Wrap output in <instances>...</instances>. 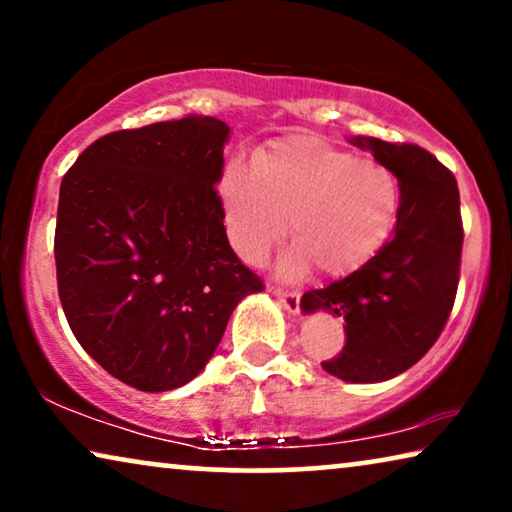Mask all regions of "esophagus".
<instances>
[{
    "label": "esophagus",
    "mask_w": 512,
    "mask_h": 512,
    "mask_svg": "<svg viewBox=\"0 0 512 512\" xmlns=\"http://www.w3.org/2000/svg\"><path fill=\"white\" fill-rule=\"evenodd\" d=\"M270 293L279 300V303H282V307L289 314L300 312V293L298 291H284V289H277V286H270Z\"/></svg>",
    "instance_id": "esophagus-1"
}]
</instances>
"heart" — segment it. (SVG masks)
<instances>
[{
    "instance_id": "heart-1",
    "label": "heart",
    "mask_w": 512,
    "mask_h": 512,
    "mask_svg": "<svg viewBox=\"0 0 512 512\" xmlns=\"http://www.w3.org/2000/svg\"><path fill=\"white\" fill-rule=\"evenodd\" d=\"M228 240L237 256L261 265L289 228L296 247L282 272L310 265L347 277L373 261L394 235L401 184L391 167L359 158L319 135L270 142L254 165L230 160L216 181Z\"/></svg>"
}]
</instances>
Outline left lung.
<instances>
[{
  "mask_svg": "<svg viewBox=\"0 0 512 512\" xmlns=\"http://www.w3.org/2000/svg\"><path fill=\"white\" fill-rule=\"evenodd\" d=\"M349 142L398 177L396 230L366 268L307 291L300 307L345 319V347L321 366L345 382L370 384L405 373L443 333L457 296L464 228L457 179L429 151L375 137Z\"/></svg>",
  "mask_w": 512,
  "mask_h": 512,
  "instance_id": "1",
  "label": "left lung"
}]
</instances>
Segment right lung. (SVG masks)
I'll return each mask as SVG.
<instances>
[{
    "mask_svg": "<svg viewBox=\"0 0 512 512\" xmlns=\"http://www.w3.org/2000/svg\"><path fill=\"white\" fill-rule=\"evenodd\" d=\"M230 128L184 116L104 135L62 177L55 270L79 345L139 391L184 387L263 282L230 249L216 181Z\"/></svg>",
    "mask_w": 512,
    "mask_h": 512,
    "instance_id": "obj_1",
    "label": "right lung"
}]
</instances>
